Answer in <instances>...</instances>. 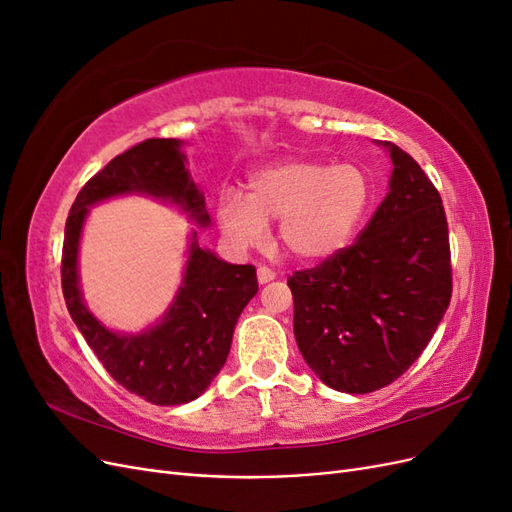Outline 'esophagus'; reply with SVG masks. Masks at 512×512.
<instances>
[{
  "mask_svg": "<svg viewBox=\"0 0 512 512\" xmlns=\"http://www.w3.org/2000/svg\"><path fill=\"white\" fill-rule=\"evenodd\" d=\"M258 282L260 284H269V282H273L275 280V271L273 269H269V267H258Z\"/></svg>",
  "mask_w": 512,
  "mask_h": 512,
  "instance_id": "esophagus-1",
  "label": "esophagus"
}]
</instances>
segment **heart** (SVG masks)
I'll use <instances>...</instances> for the list:
<instances>
[{
  "mask_svg": "<svg viewBox=\"0 0 512 512\" xmlns=\"http://www.w3.org/2000/svg\"><path fill=\"white\" fill-rule=\"evenodd\" d=\"M369 200L371 181L356 164L288 158L252 173L245 196L222 192L218 218L226 239L241 250L265 241L269 222L280 220L284 250L314 262L344 250Z\"/></svg>",
  "mask_w": 512,
  "mask_h": 512,
  "instance_id": "heart-1",
  "label": "heart"
}]
</instances>
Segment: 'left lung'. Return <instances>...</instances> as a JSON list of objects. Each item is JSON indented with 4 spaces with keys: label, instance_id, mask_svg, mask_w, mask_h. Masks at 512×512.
<instances>
[{
    "label": "left lung",
    "instance_id": "1",
    "mask_svg": "<svg viewBox=\"0 0 512 512\" xmlns=\"http://www.w3.org/2000/svg\"><path fill=\"white\" fill-rule=\"evenodd\" d=\"M356 241L294 271V337L335 391L363 395L395 382L421 356L451 303V245L440 192L404 149Z\"/></svg>",
    "mask_w": 512,
    "mask_h": 512
}]
</instances>
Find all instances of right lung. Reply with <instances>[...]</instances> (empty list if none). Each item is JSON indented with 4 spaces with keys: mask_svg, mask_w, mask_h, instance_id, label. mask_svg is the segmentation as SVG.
Here are the masks:
<instances>
[{
    "mask_svg": "<svg viewBox=\"0 0 512 512\" xmlns=\"http://www.w3.org/2000/svg\"><path fill=\"white\" fill-rule=\"evenodd\" d=\"M132 192L170 200L196 224H209L205 196L185 168L181 141L147 138L108 162L76 196L61 252V290L85 342L123 389L156 406L188 404L226 363L235 324L258 292L256 267L228 265L203 250L192 232L183 284L160 324L138 335L108 331L83 303L76 256L89 207Z\"/></svg>",
    "mask_w": 512,
    "mask_h": 512,
    "instance_id": "add662e5",
    "label": "right lung"
}]
</instances>
